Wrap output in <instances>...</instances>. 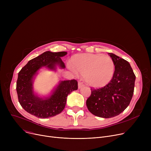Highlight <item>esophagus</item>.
Instances as JSON below:
<instances>
[{
  "mask_svg": "<svg viewBox=\"0 0 151 151\" xmlns=\"http://www.w3.org/2000/svg\"><path fill=\"white\" fill-rule=\"evenodd\" d=\"M84 84L82 82H81V81H79L78 82V88L79 89L82 88L83 87H84Z\"/></svg>",
  "mask_w": 151,
  "mask_h": 151,
  "instance_id": "obj_1",
  "label": "esophagus"
}]
</instances>
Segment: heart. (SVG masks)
Segmentation results:
<instances>
[{
    "label": "heart",
    "instance_id": "obj_1",
    "mask_svg": "<svg viewBox=\"0 0 151 151\" xmlns=\"http://www.w3.org/2000/svg\"><path fill=\"white\" fill-rule=\"evenodd\" d=\"M73 68L83 76L89 86L96 88L110 83L114 75V61L108 55L93 54H76L73 58Z\"/></svg>",
    "mask_w": 151,
    "mask_h": 151
}]
</instances>
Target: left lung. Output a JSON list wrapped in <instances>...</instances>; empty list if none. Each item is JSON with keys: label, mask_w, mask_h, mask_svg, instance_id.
<instances>
[{"label": "left lung", "mask_w": 151, "mask_h": 151, "mask_svg": "<svg viewBox=\"0 0 151 151\" xmlns=\"http://www.w3.org/2000/svg\"><path fill=\"white\" fill-rule=\"evenodd\" d=\"M115 65L114 75L109 84L103 88H91L86 105L93 115L111 118L120 114L132 99L136 76L130 63L117 55L109 53Z\"/></svg>", "instance_id": "8db88e82"}]
</instances>
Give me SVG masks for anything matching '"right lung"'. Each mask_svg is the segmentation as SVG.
<instances>
[{
	"mask_svg": "<svg viewBox=\"0 0 151 151\" xmlns=\"http://www.w3.org/2000/svg\"><path fill=\"white\" fill-rule=\"evenodd\" d=\"M67 52L46 51L31 59L18 73L17 91L21 106L26 111L38 118H47L60 114L64 109L68 95L78 89V81L71 80L61 81L50 97L42 99L33 91L32 80L37 71L42 67L55 70L56 65L65 68L61 59Z\"/></svg>",
	"mask_w": 151,
	"mask_h": 151,
	"instance_id": "obj_1",
	"label": "right lung"
}]
</instances>
